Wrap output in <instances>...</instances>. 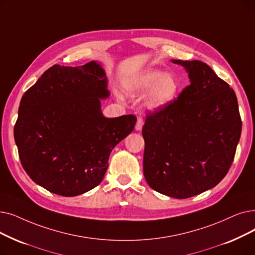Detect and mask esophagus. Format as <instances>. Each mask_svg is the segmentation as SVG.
<instances>
[{"mask_svg": "<svg viewBox=\"0 0 255 255\" xmlns=\"http://www.w3.org/2000/svg\"><path fill=\"white\" fill-rule=\"evenodd\" d=\"M142 126H143V120H142V118L138 117L137 118V122H136V125H135V129L137 131H139V130H141Z\"/></svg>", "mask_w": 255, "mask_h": 255, "instance_id": "34e87169", "label": "esophagus"}]
</instances>
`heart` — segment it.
<instances>
[{
	"instance_id": "b5f03b06",
	"label": "heart",
	"mask_w": 255,
	"mask_h": 255,
	"mask_svg": "<svg viewBox=\"0 0 255 255\" xmlns=\"http://www.w3.org/2000/svg\"><path fill=\"white\" fill-rule=\"evenodd\" d=\"M149 93L146 103L148 107L158 109L168 106L174 101L179 90V84L172 75H163L157 70L142 71L125 82V90L129 94L141 95Z\"/></svg>"
}]
</instances>
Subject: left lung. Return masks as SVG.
Masks as SVG:
<instances>
[{
    "mask_svg": "<svg viewBox=\"0 0 255 255\" xmlns=\"http://www.w3.org/2000/svg\"><path fill=\"white\" fill-rule=\"evenodd\" d=\"M191 84L168 106L147 115L143 175L154 191L185 199L213 189L234 161L242 132L238 99L200 61L172 60Z\"/></svg>",
    "mask_w": 255,
    "mask_h": 255,
    "instance_id": "obj_1",
    "label": "left lung"
}]
</instances>
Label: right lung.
Returning a JSON list of instances; mask_svg holds the SVG:
<instances>
[{"label": "right lung", "instance_id": "add662e5", "mask_svg": "<svg viewBox=\"0 0 255 255\" xmlns=\"http://www.w3.org/2000/svg\"><path fill=\"white\" fill-rule=\"evenodd\" d=\"M109 96L102 66L55 64L21 98L14 125L19 160L51 193L74 197L103 180L110 152L134 129L133 115L105 118Z\"/></svg>", "mask_w": 255, "mask_h": 255}]
</instances>
